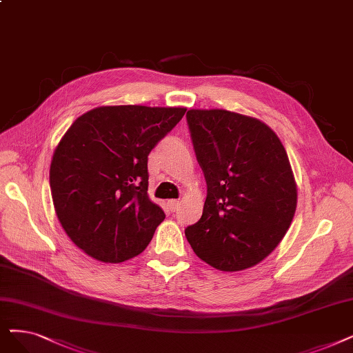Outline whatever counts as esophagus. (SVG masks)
<instances>
[{
	"label": "esophagus",
	"instance_id": "esophagus-1",
	"mask_svg": "<svg viewBox=\"0 0 353 353\" xmlns=\"http://www.w3.org/2000/svg\"><path fill=\"white\" fill-rule=\"evenodd\" d=\"M168 207H169V210H171V211H175V210H178V207H179V201H176V200L168 201Z\"/></svg>",
	"mask_w": 353,
	"mask_h": 353
}]
</instances>
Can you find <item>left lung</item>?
Segmentation results:
<instances>
[{
    "instance_id": "left-lung-1",
    "label": "left lung",
    "mask_w": 353,
    "mask_h": 353,
    "mask_svg": "<svg viewBox=\"0 0 353 353\" xmlns=\"http://www.w3.org/2000/svg\"><path fill=\"white\" fill-rule=\"evenodd\" d=\"M187 123L207 199L185 236L216 270H246L270 255L292 221L297 185L287 152L265 123L237 112L188 110Z\"/></svg>"
}]
</instances>
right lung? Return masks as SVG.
Wrapping results in <instances>:
<instances>
[{"label": "right lung", "mask_w": 353, "mask_h": 353, "mask_svg": "<svg viewBox=\"0 0 353 353\" xmlns=\"http://www.w3.org/2000/svg\"><path fill=\"white\" fill-rule=\"evenodd\" d=\"M185 111L97 107L63 134L50 163L53 205L70 241L91 258L124 262L152 241L165 213L149 200L148 157Z\"/></svg>", "instance_id": "1"}]
</instances>
